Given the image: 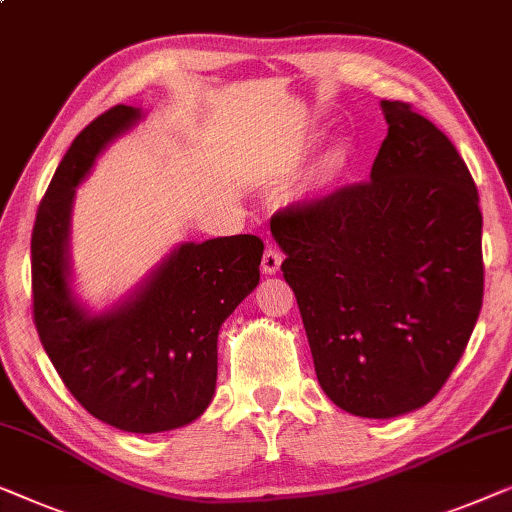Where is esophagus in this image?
I'll list each match as a JSON object with an SVG mask.
<instances>
[{
	"label": "esophagus",
	"instance_id": "1",
	"mask_svg": "<svg viewBox=\"0 0 512 512\" xmlns=\"http://www.w3.org/2000/svg\"><path fill=\"white\" fill-rule=\"evenodd\" d=\"M280 264H283V253L278 248H266L262 257V273L273 276V273L280 271Z\"/></svg>",
	"mask_w": 512,
	"mask_h": 512
}]
</instances>
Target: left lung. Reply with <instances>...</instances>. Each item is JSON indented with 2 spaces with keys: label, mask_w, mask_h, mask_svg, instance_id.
Segmentation results:
<instances>
[{
  "label": "left lung",
  "mask_w": 512,
  "mask_h": 512,
  "mask_svg": "<svg viewBox=\"0 0 512 512\" xmlns=\"http://www.w3.org/2000/svg\"><path fill=\"white\" fill-rule=\"evenodd\" d=\"M371 181L273 215L318 383L345 413L387 420L436 397L482 306L478 190L452 141L410 104Z\"/></svg>",
  "instance_id": "8db88e82"
}]
</instances>
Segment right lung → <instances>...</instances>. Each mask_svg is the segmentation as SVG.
I'll return each instance as SVG.
<instances>
[{"mask_svg": "<svg viewBox=\"0 0 512 512\" xmlns=\"http://www.w3.org/2000/svg\"><path fill=\"white\" fill-rule=\"evenodd\" d=\"M143 115L113 106L71 143L34 222L32 294L43 350L76 401L115 429L160 434L213 401L220 327L257 287L264 243L253 234L187 241L102 311L78 299L69 255L76 187Z\"/></svg>", "mask_w": 512, "mask_h": 512, "instance_id": "1", "label": "right lung"}]
</instances>
